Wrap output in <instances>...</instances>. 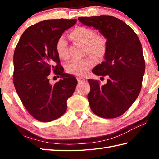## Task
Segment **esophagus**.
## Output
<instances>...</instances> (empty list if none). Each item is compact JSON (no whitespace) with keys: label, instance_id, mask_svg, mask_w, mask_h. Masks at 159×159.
I'll use <instances>...</instances> for the list:
<instances>
[{"label":"esophagus","instance_id":"esophagus-1","mask_svg":"<svg viewBox=\"0 0 159 159\" xmlns=\"http://www.w3.org/2000/svg\"><path fill=\"white\" fill-rule=\"evenodd\" d=\"M77 80H78V82L79 83H82V82H84L85 79H83V78H81V77H78L77 78Z\"/></svg>","mask_w":159,"mask_h":159}]
</instances>
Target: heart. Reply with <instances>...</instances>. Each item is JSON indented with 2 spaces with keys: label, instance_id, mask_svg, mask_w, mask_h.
I'll return each instance as SVG.
<instances>
[{
  "label": "heart",
  "instance_id": "b5f03b06",
  "mask_svg": "<svg viewBox=\"0 0 159 159\" xmlns=\"http://www.w3.org/2000/svg\"><path fill=\"white\" fill-rule=\"evenodd\" d=\"M71 37L77 41L85 44L86 51L97 57H101L104 55L107 49L106 39L101 35H95V31L85 26H79L71 31ZM56 52L61 59H66L67 42L64 36L57 39L55 45ZM95 64L93 59L87 57L82 60H72L66 65V71L70 74L78 76H83L88 73Z\"/></svg>",
  "mask_w": 159,
  "mask_h": 159
}]
</instances>
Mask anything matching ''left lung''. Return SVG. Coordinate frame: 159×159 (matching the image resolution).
<instances>
[{"instance_id": "obj_1", "label": "left lung", "mask_w": 159, "mask_h": 159, "mask_svg": "<svg viewBox=\"0 0 159 159\" xmlns=\"http://www.w3.org/2000/svg\"><path fill=\"white\" fill-rule=\"evenodd\" d=\"M78 20L99 30L107 39L104 61L92 71L101 78L107 76L108 79L103 85L98 80L88 79L90 109L102 118L120 116L130 108L140 92L145 71L141 43L133 29L116 17L100 15Z\"/></svg>"}]
</instances>
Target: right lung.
Masks as SVG:
<instances>
[{
  "instance_id": "1",
  "label": "right lung",
  "mask_w": 159,
  "mask_h": 159,
  "mask_svg": "<svg viewBox=\"0 0 159 159\" xmlns=\"http://www.w3.org/2000/svg\"><path fill=\"white\" fill-rule=\"evenodd\" d=\"M74 20H48L29 26L21 35L14 52L13 82L28 112L36 120L50 122L66 112L77 80L64 72L55 45L61 35L76 23ZM52 70L61 79L49 83Z\"/></svg>"
}]
</instances>
